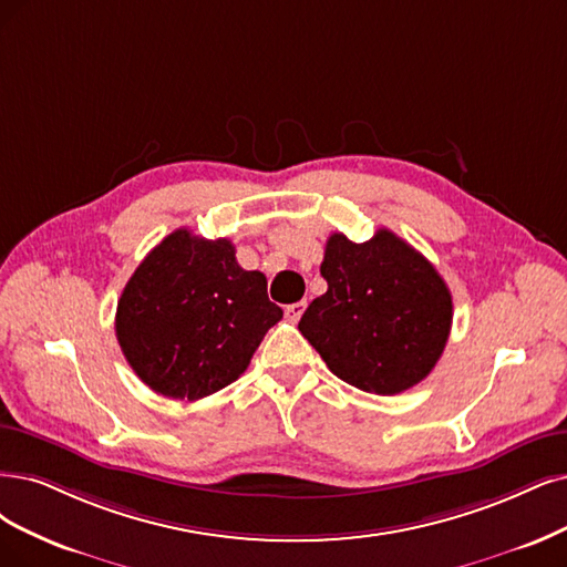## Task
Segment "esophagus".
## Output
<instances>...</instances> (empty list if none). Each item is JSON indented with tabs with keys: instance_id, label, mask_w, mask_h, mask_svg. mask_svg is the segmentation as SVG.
<instances>
[{
	"instance_id": "34e87169",
	"label": "esophagus",
	"mask_w": 567,
	"mask_h": 567,
	"mask_svg": "<svg viewBox=\"0 0 567 567\" xmlns=\"http://www.w3.org/2000/svg\"><path fill=\"white\" fill-rule=\"evenodd\" d=\"M303 310H306V301L291 303V306H287V308H285V318H287L289 322H299V320H301V316H303Z\"/></svg>"
}]
</instances>
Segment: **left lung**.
<instances>
[{
	"label": "left lung",
	"instance_id": "left-lung-1",
	"mask_svg": "<svg viewBox=\"0 0 567 567\" xmlns=\"http://www.w3.org/2000/svg\"><path fill=\"white\" fill-rule=\"evenodd\" d=\"M327 291L299 331L341 381L373 394H400L427 379L446 348L453 299L436 268L388 228L367 243L327 240Z\"/></svg>",
	"mask_w": 567,
	"mask_h": 567
}]
</instances>
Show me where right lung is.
<instances>
[{
    "mask_svg": "<svg viewBox=\"0 0 567 567\" xmlns=\"http://www.w3.org/2000/svg\"><path fill=\"white\" fill-rule=\"evenodd\" d=\"M280 320L266 276L240 268L234 243L177 228L123 287L116 339L144 385L196 402L234 383Z\"/></svg>",
    "mask_w": 567,
    "mask_h": 567,
    "instance_id": "1",
    "label": "right lung"
}]
</instances>
